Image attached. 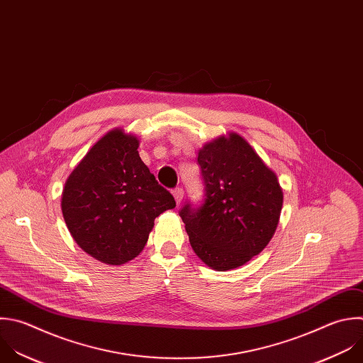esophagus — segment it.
Returning a JSON list of instances; mask_svg holds the SVG:
<instances>
[{"label": "esophagus", "mask_w": 363, "mask_h": 363, "mask_svg": "<svg viewBox=\"0 0 363 363\" xmlns=\"http://www.w3.org/2000/svg\"><path fill=\"white\" fill-rule=\"evenodd\" d=\"M172 194H174L175 202L179 205V202H181L182 198H184V189H182V188H175V189L172 191Z\"/></svg>", "instance_id": "1"}]
</instances>
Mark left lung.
Instances as JSON below:
<instances>
[{"mask_svg":"<svg viewBox=\"0 0 363 363\" xmlns=\"http://www.w3.org/2000/svg\"><path fill=\"white\" fill-rule=\"evenodd\" d=\"M198 164L203 199L179 209L191 247L212 269L242 267L275 233L284 202L278 178L238 134L206 144Z\"/></svg>","mask_w":363,"mask_h":363,"instance_id":"8db88e82","label":"left lung"}]
</instances>
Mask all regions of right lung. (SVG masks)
Returning a JSON list of instances; mask_svg holds the SVG:
<instances>
[{
    "label": "right lung",
    "mask_w": 363,
    "mask_h": 363,
    "mask_svg": "<svg viewBox=\"0 0 363 363\" xmlns=\"http://www.w3.org/2000/svg\"><path fill=\"white\" fill-rule=\"evenodd\" d=\"M140 141L123 130L101 138L68 177L62 215L75 242L92 258L123 265L145 247L154 220L175 199L141 161Z\"/></svg>",
    "instance_id": "1"
}]
</instances>
